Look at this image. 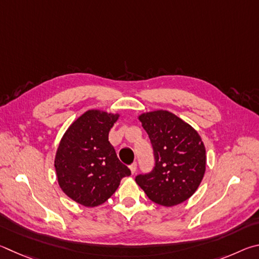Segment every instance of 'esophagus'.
Wrapping results in <instances>:
<instances>
[{"label": "esophagus", "mask_w": 259, "mask_h": 259, "mask_svg": "<svg viewBox=\"0 0 259 259\" xmlns=\"http://www.w3.org/2000/svg\"><path fill=\"white\" fill-rule=\"evenodd\" d=\"M137 162H133V164L132 165H130V169H131V173H132V174H134L135 173V171H137Z\"/></svg>", "instance_id": "1"}]
</instances>
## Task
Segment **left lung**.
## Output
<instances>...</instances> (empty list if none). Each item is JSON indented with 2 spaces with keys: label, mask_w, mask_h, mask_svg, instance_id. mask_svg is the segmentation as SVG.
Here are the masks:
<instances>
[{
  "label": "left lung",
  "mask_w": 259,
  "mask_h": 259,
  "mask_svg": "<svg viewBox=\"0 0 259 259\" xmlns=\"http://www.w3.org/2000/svg\"><path fill=\"white\" fill-rule=\"evenodd\" d=\"M150 139L155 167L135 178L148 198L158 205L182 203L197 191L206 171V149L196 130L167 110L139 116Z\"/></svg>",
  "instance_id": "left-lung-1"
}]
</instances>
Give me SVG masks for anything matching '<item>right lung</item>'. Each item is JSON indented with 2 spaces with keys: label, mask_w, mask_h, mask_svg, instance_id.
Wrapping results in <instances>:
<instances>
[{
  "label": "right lung",
  "mask_w": 259,
  "mask_h": 259,
  "mask_svg": "<svg viewBox=\"0 0 259 259\" xmlns=\"http://www.w3.org/2000/svg\"><path fill=\"white\" fill-rule=\"evenodd\" d=\"M119 113L88 110L68 127L54 159L58 183L77 203L95 207L106 202L131 175L108 141Z\"/></svg>",
  "instance_id": "1"
}]
</instances>
